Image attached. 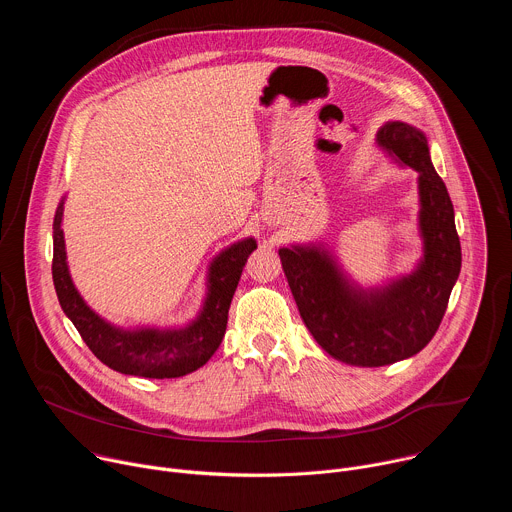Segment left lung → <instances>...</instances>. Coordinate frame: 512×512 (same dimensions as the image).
Masks as SVG:
<instances>
[{"mask_svg":"<svg viewBox=\"0 0 512 512\" xmlns=\"http://www.w3.org/2000/svg\"><path fill=\"white\" fill-rule=\"evenodd\" d=\"M377 143L397 164L419 174L423 257L417 269L383 287L362 289L322 245L279 249L304 324L330 356L356 367H385L425 348L442 324L462 267L454 206L431 164L425 133L389 121Z\"/></svg>","mask_w":512,"mask_h":512,"instance_id":"1","label":"left lung"}]
</instances>
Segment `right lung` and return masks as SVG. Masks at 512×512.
Masks as SVG:
<instances>
[{
	"label": "right lung",
	"mask_w": 512,
	"mask_h": 512,
	"mask_svg": "<svg viewBox=\"0 0 512 512\" xmlns=\"http://www.w3.org/2000/svg\"><path fill=\"white\" fill-rule=\"evenodd\" d=\"M62 204L54 214V255L52 279L58 302L64 314L79 330L91 352L109 369L145 377V379H176L184 377L202 364L221 346L231 300L239 285L249 255L257 249L255 239H243L216 255L208 267L206 300L196 316L184 328H135L125 330L105 322L95 314L70 279L62 235Z\"/></svg>",
	"instance_id": "right-lung-1"
}]
</instances>
